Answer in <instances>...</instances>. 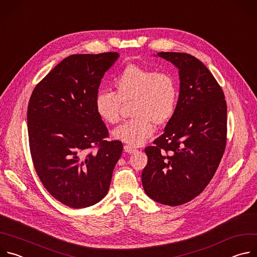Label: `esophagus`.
I'll return each mask as SVG.
<instances>
[{
	"label": "esophagus",
	"instance_id": "obj_1",
	"mask_svg": "<svg viewBox=\"0 0 257 257\" xmlns=\"http://www.w3.org/2000/svg\"><path fill=\"white\" fill-rule=\"evenodd\" d=\"M137 150L135 148H132L130 145H124V152L128 154H134Z\"/></svg>",
	"mask_w": 257,
	"mask_h": 257
}]
</instances>
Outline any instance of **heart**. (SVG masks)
I'll use <instances>...</instances> for the list:
<instances>
[{"instance_id":"1","label":"heart","mask_w":257,"mask_h":257,"mask_svg":"<svg viewBox=\"0 0 257 257\" xmlns=\"http://www.w3.org/2000/svg\"><path fill=\"white\" fill-rule=\"evenodd\" d=\"M114 86L116 92L101 90L96 94L95 109L102 121L116 124L123 103L133 102L131 116L134 118L112 132L117 140L140 146L154 134V123L164 125L175 114L179 89L169 73L128 65L114 79Z\"/></svg>"}]
</instances>
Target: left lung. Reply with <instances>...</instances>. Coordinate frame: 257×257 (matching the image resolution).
<instances>
[{
    "mask_svg": "<svg viewBox=\"0 0 257 257\" xmlns=\"http://www.w3.org/2000/svg\"><path fill=\"white\" fill-rule=\"evenodd\" d=\"M158 56L179 70L180 91L164 134L144 150L149 159L141 180L149 197L177 206L204 190L222 160L227 103L221 86L198 59L174 52Z\"/></svg>",
    "mask_w": 257,
    "mask_h": 257,
    "instance_id": "1",
    "label": "left lung"
}]
</instances>
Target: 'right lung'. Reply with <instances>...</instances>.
Segmentation results:
<instances>
[{
  "label": "right lung",
  "instance_id": "1",
  "mask_svg": "<svg viewBox=\"0 0 257 257\" xmlns=\"http://www.w3.org/2000/svg\"><path fill=\"white\" fill-rule=\"evenodd\" d=\"M118 53L72 55L35 86L27 108L32 162L50 194L72 208L99 202L107 193L123 144L107 141L95 109L104 73ZM95 146L98 151L90 150Z\"/></svg>",
  "mask_w": 257,
  "mask_h": 257
}]
</instances>
